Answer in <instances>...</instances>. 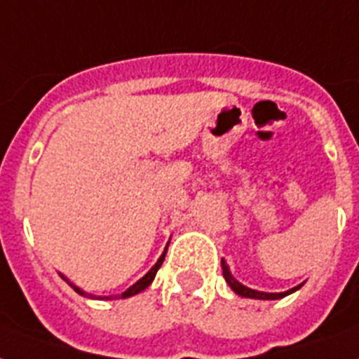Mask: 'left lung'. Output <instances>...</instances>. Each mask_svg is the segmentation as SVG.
Here are the masks:
<instances>
[{
  "instance_id": "obj_1",
  "label": "left lung",
  "mask_w": 359,
  "mask_h": 359,
  "mask_svg": "<svg viewBox=\"0 0 359 359\" xmlns=\"http://www.w3.org/2000/svg\"><path fill=\"white\" fill-rule=\"evenodd\" d=\"M222 270H224V278L225 281L229 283L231 289L235 290L238 296H244V298H257V300H279V298H283V296L290 294V292H294V290H298L302 287V285H298V287H294V289L285 290V292H261V290H253L250 289V287H245V285L240 283V281H236V279L233 278V273H231L229 266H227V262H225L224 259H222Z\"/></svg>"
}]
</instances>
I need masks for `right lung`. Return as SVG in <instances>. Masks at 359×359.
<instances>
[{"label": "right lung", "instance_id": "add662e5", "mask_svg": "<svg viewBox=\"0 0 359 359\" xmlns=\"http://www.w3.org/2000/svg\"><path fill=\"white\" fill-rule=\"evenodd\" d=\"M165 253H168V248H165V250H163L162 257H160V259H158L156 264H154V266H152L151 270H149V272H147L145 276H143V278L140 279V281H135V283L132 285V287H130V289L124 290L123 294H117V296H98V298H100V300H115V298H130V296H134V294H137V292H141V290H145L147 287H149V285L152 283V279H154V276H156V272H158V268L162 266L163 259H165ZM61 278H63L65 281H67V283H69L70 287H72V289L76 290V292H78V294L87 296V298H93V294H87V292H83V290H81L80 287H76V285L70 283L69 279L65 278L63 273H61Z\"/></svg>", "mask_w": 359, "mask_h": 359}]
</instances>
